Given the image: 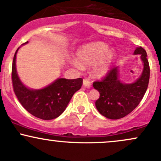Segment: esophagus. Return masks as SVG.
Segmentation results:
<instances>
[{"instance_id": "34e87169", "label": "esophagus", "mask_w": 161, "mask_h": 161, "mask_svg": "<svg viewBox=\"0 0 161 161\" xmlns=\"http://www.w3.org/2000/svg\"><path fill=\"white\" fill-rule=\"evenodd\" d=\"M83 86L88 88L91 87V82H90L88 79H84V80H83Z\"/></svg>"}]
</instances>
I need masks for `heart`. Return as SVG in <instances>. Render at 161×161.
<instances>
[{
    "instance_id": "obj_1",
    "label": "heart",
    "mask_w": 161,
    "mask_h": 161,
    "mask_svg": "<svg viewBox=\"0 0 161 161\" xmlns=\"http://www.w3.org/2000/svg\"><path fill=\"white\" fill-rule=\"evenodd\" d=\"M114 49L102 42L86 44L77 50L76 60H72V64L78 69L92 66V75L100 79L105 76L111 69L116 58Z\"/></svg>"
}]
</instances>
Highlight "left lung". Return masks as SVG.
Returning a JSON list of instances; mask_svg holds the SVG:
<instances>
[{"label":"left lung","mask_w":161,"mask_h":161,"mask_svg":"<svg viewBox=\"0 0 161 161\" xmlns=\"http://www.w3.org/2000/svg\"><path fill=\"white\" fill-rule=\"evenodd\" d=\"M134 55L141 59L142 74L132 83H124L119 79V66L114 67L101 82L93 83L100 97L95 107L101 115L111 119H118L130 114L143 98L150 78V68L147 53L142 47H136Z\"/></svg>","instance_id":"left-lung-1"}]
</instances>
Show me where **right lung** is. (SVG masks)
Segmentation results:
<instances>
[{
    "label": "right lung",
    "instance_id": "obj_1",
    "mask_svg": "<svg viewBox=\"0 0 161 161\" xmlns=\"http://www.w3.org/2000/svg\"><path fill=\"white\" fill-rule=\"evenodd\" d=\"M29 43L26 42L23 45ZM12 65V82L16 97L28 112L45 120L58 117L66 110L73 95L82 87V78L67 79L58 78L48 86L39 89H33L23 84L16 70V54Z\"/></svg>",
    "mask_w": 161,
    "mask_h": 161
}]
</instances>
